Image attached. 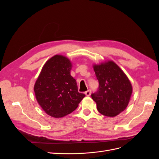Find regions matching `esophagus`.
Returning <instances> with one entry per match:
<instances>
[{
    "label": "esophagus",
    "mask_w": 159,
    "mask_h": 159,
    "mask_svg": "<svg viewBox=\"0 0 159 159\" xmlns=\"http://www.w3.org/2000/svg\"><path fill=\"white\" fill-rule=\"evenodd\" d=\"M85 94L86 96H89L91 95V90L88 89V91H86L85 92Z\"/></svg>",
    "instance_id": "esophagus-1"
}]
</instances>
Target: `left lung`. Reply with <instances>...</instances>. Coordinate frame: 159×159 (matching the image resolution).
Wrapping results in <instances>:
<instances>
[{
    "label": "left lung",
    "mask_w": 159,
    "mask_h": 159,
    "mask_svg": "<svg viewBox=\"0 0 159 159\" xmlns=\"http://www.w3.org/2000/svg\"><path fill=\"white\" fill-rule=\"evenodd\" d=\"M99 88L91 94L98 111L107 117H115L126 109L133 92L131 81L113 61L93 66Z\"/></svg>",
    "instance_id": "1"
}]
</instances>
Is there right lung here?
<instances>
[{
    "mask_svg": "<svg viewBox=\"0 0 159 159\" xmlns=\"http://www.w3.org/2000/svg\"><path fill=\"white\" fill-rule=\"evenodd\" d=\"M72 64L62 55L48 60L34 84L36 99L50 116L61 118L73 112L85 97L78 92L75 80L70 75Z\"/></svg>",
    "mask_w": 159,
    "mask_h": 159,
    "instance_id": "add662e5",
    "label": "right lung"
}]
</instances>
